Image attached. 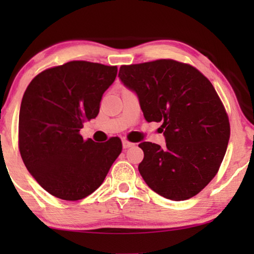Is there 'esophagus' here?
Wrapping results in <instances>:
<instances>
[{
	"instance_id": "obj_1",
	"label": "esophagus",
	"mask_w": 254,
	"mask_h": 254,
	"mask_svg": "<svg viewBox=\"0 0 254 254\" xmlns=\"http://www.w3.org/2000/svg\"><path fill=\"white\" fill-rule=\"evenodd\" d=\"M133 145H134V143H131V142H129V141H127V140L123 141V148L124 149H128V148L133 147Z\"/></svg>"
}]
</instances>
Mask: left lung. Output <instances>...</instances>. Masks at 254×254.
Here are the masks:
<instances>
[{
	"label": "left lung",
	"mask_w": 254,
	"mask_h": 254,
	"mask_svg": "<svg viewBox=\"0 0 254 254\" xmlns=\"http://www.w3.org/2000/svg\"><path fill=\"white\" fill-rule=\"evenodd\" d=\"M119 78L137 96L144 119L162 123L166 145L142 142V178L166 199L196 195L218 171L230 125L209 79L192 65L156 60L120 67Z\"/></svg>",
	"instance_id": "obj_1"
}]
</instances>
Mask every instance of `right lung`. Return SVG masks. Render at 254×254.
<instances>
[{"label": "right lung", "instance_id": "right-lung-1", "mask_svg": "<svg viewBox=\"0 0 254 254\" xmlns=\"http://www.w3.org/2000/svg\"><path fill=\"white\" fill-rule=\"evenodd\" d=\"M116 65L71 61L37 75L19 110V151L38 184L52 195L76 201L102 185L120 155L119 137L104 143L79 134L99 113L104 92L117 77Z\"/></svg>", "mask_w": 254, "mask_h": 254}]
</instances>
